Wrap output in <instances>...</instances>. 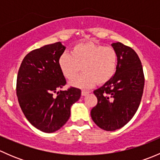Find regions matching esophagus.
Segmentation results:
<instances>
[{
	"instance_id": "34e87169",
	"label": "esophagus",
	"mask_w": 160,
	"mask_h": 160,
	"mask_svg": "<svg viewBox=\"0 0 160 160\" xmlns=\"http://www.w3.org/2000/svg\"><path fill=\"white\" fill-rule=\"evenodd\" d=\"M89 93H90V92L87 91V90H82L81 94H82V96H86V95H88Z\"/></svg>"
}]
</instances>
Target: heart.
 <instances>
[{
  "label": "heart",
  "mask_w": 160,
  "mask_h": 160,
  "mask_svg": "<svg viewBox=\"0 0 160 160\" xmlns=\"http://www.w3.org/2000/svg\"><path fill=\"white\" fill-rule=\"evenodd\" d=\"M64 77L71 79L80 69L84 73L74 78L70 84L76 88L88 89L99 83L104 84L114 77L118 65V55L110 46L93 42L79 43L71 53H63L58 61Z\"/></svg>",
  "instance_id": "heart-1"
}]
</instances>
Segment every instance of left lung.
<instances>
[{"label":"left lung","mask_w":160,"mask_h":160,"mask_svg":"<svg viewBox=\"0 0 160 160\" xmlns=\"http://www.w3.org/2000/svg\"><path fill=\"white\" fill-rule=\"evenodd\" d=\"M118 55L114 77L93 91L98 104L90 112L99 128L114 131L122 128L135 115L141 102L145 79L137 53L121 42L111 44Z\"/></svg>","instance_id":"8db88e82"}]
</instances>
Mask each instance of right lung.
<instances>
[{"mask_svg":"<svg viewBox=\"0 0 160 160\" xmlns=\"http://www.w3.org/2000/svg\"><path fill=\"white\" fill-rule=\"evenodd\" d=\"M66 47L61 42L46 45L25 56L17 77V97L22 112L37 129L51 133L62 128L70 116V108L81 91L71 88L59 90L66 79L58 61Z\"/></svg>","mask_w":160,"mask_h":160,"instance_id":"1","label":"right lung"}]
</instances>
